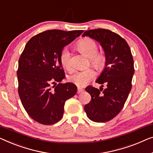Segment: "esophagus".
<instances>
[{
	"mask_svg": "<svg viewBox=\"0 0 153 153\" xmlns=\"http://www.w3.org/2000/svg\"><path fill=\"white\" fill-rule=\"evenodd\" d=\"M84 91V89L82 88H80V87H78L77 88V94H79L81 93V92H83Z\"/></svg>",
	"mask_w": 153,
	"mask_h": 153,
	"instance_id": "34e87169",
	"label": "esophagus"
}]
</instances>
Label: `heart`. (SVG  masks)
Wrapping results in <instances>:
<instances>
[{
  "instance_id": "obj_1",
  "label": "heart",
  "mask_w": 153,
  "mask_h": 153,
  "mask_svg": "<svg viewBox=\"0 0 153 153\" xmlns=\"http://www.w3.org/2000/svg\"><path fill=\"white\" fill-rule=\"evenodd\" d=\"M77 48L82 54L89 58L91 66L97 71H102L106 65V56L104 53L98 52V46L92 39L86 37L79 40L77 44ZM60 62L64 68L68 71H72L71 54L68 48H64L60 55ZM95 76L92 68H87L83 71H76L68 77L70 82L79 87H82L91 80Z\"/></svg>"
}]
</instances>
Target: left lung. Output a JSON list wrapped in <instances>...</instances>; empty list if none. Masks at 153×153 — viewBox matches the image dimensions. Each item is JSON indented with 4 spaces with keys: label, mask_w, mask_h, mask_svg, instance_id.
Segmentation results:
<instances>
[{
    "label": "left lung",
    "mask_w": 153,
    "mask_h": 153,
    "mask_svg": "<svg viewBox=\"0 0 153 153\" xmlns=\"http://www.w3.org/2000/svg\"><path fill=\"white\" fill-rule=\"evenodd\" d=\"M82 36L100 42L107 59L105 69L96 81L102 87L98 89L89 85L85 89L91 97L85 105V112L94 122L109 121L121 111L132 89L134 73L132 53L126 41L109 30H90ZM103 83L106 85V89L102 88Z\"/></svg>",
    "instance_id": "8db88e82"
}]
</instances>
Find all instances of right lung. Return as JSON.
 <instances>
[{
    "mask_svg": "<svg viewBox=\"0 0 153 153\" xmlns=\"http://www.w3.org/2000/svg\"><path fill=\"white\" fill-rule=\"evenodd\" d=\"M83 32L50 30L37 34L27 42L19 57V97L27 114L41 124L61 120L65 101L76 95L74 83H60L65 77L60 55ZM56 81L60 83L51 87Z\"/></svg>",
    "mask_w": 153,
    "mask_h": 153,
    "instance_id": "add662e5",
    "label": "right lung"
}]
</instances>
